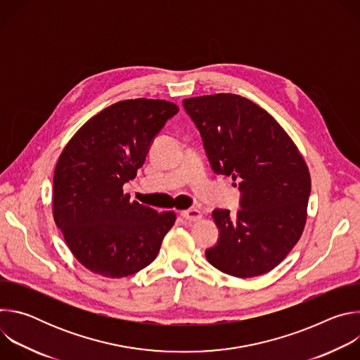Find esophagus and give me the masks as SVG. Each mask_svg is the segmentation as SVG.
I'll list each match as a JSON object with an SVG mask.
<instances>
[{"label": "esophagus", "mask_w": 360, "mask_h": 360, "mask_svg": "<svg viewBox=\"0 0 360 360\" xmlns=\"http://www.w3.org/2000/svg\"><path fill=\"white\" fill-rule=\"evenodd\" d=\"M181 217H182L184 219H186V221L196 222V221H199V219L202 218V212H200L199 210H193V208H191V210H185V211H182V212H181Z\"/></svg>", "instance_id": "34e87169"}]
</instances>
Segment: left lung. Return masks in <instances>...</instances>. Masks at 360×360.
Listing matches in <instances>:
<instances>
[{
	"mask_svg": "<svg viewBox=\"0 0 360 360\" xmlns=\"http://www.w3.org/2000/svg\"><path fill=\"white\" fill-rule=\"evenodd\" d=\"M182 104L198 127L217 174L232 176L240 210H215L218 243L208 262L240 279L278 266L302 236L307 218L311 174L281 124L236 94L186 98Z\"/></svg>",
	"mask_w": 360,
	"mask_h": 360,
	"instance_id": "8db88e82",
	"label": "left lung"
}]
</instances>
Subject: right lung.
I'll return each instance as SVG.
<instances>
[{
    "instance_id": "1",
    "label": "right lung",
    "mask_w": 360,
    "mask_h": 360,
    "mask_svg": "<svg viewBox=\"0 0 360 360\" xmlns=\"http://www.w3.org/2000/svg\"><path fill=\"white\" fill-rule=\"evenodd\" d=\"M179 108L165 99H125L89 118L63 149L54 171L53 215L88 271L125 278L148 266L174 226V211L129 200L149 145Z\"/></svg>"
}]
</instances>
